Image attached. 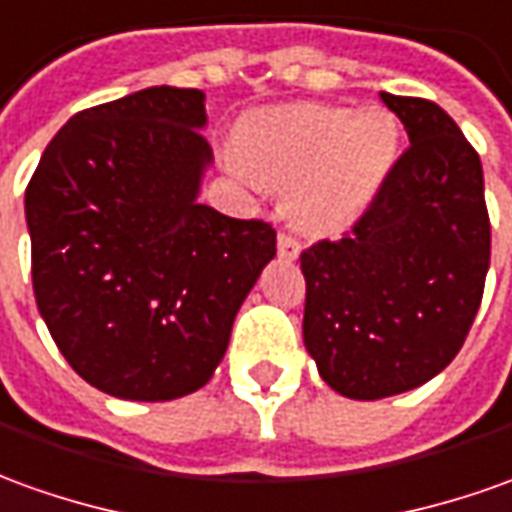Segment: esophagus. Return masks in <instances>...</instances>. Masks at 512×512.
I'll return each mask as SVG.
<instances>
[{
    "instance_id": "34e87169",
    "label": "esophagus",
    "mask_w": 512,
    "mask_h": 512,
    "mask_svg": "<svg viewBox=\"0 0 512 512\" xmlns=\"http://www.w3.org/2000/svg\"><path fill=\"white\" fill-rule=\"evenodd\" d=\"M301 256V245L292 239V236L281 234L278 236V259H287V262H295Z\"/></svg>"
}]
</instances>
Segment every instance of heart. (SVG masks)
I'll return each instance as SVG.
<instances>
[{
  "label": "heart",
  "mask_w": 512,
  "mask_h": 512,
  "mask_svg": "<svg viewBox=\"0 0 512 512\" xmlns=\"http://www.w3.org/2000/svg\"><path fill=\"white\" fill-rule=\"evenodd\" d=\"M239 172L290 192L295 222L331 234L359 220L398 158V122L379 105H284L253 114L239 130Z\"/></svg>",
  "instance_id": "heart-1"
}]
</instances>
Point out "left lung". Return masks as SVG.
Returning a JSON list of instances; mask_svg holds the SVG:
<instances>
[{
  "label": "left lung",
  "mask_w": 512,
  "mask_h": 512,
  "mask_svg": "<svg viewBox=\"0 0 512 512\" xmlns=\"http://www.w3.org/2000/svg\"><path fill=\"white\" fill-rule=\"evenodd\" d=\"M410 150L354 234L303 250V345L331 390L398 396L457 357L491 264L485 178L440 105L382 91Z\"/></svg>",
  "instance_id": "8db88e82"
}]
</instances>
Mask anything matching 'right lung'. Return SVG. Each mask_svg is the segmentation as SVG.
Instances as JSON below:
<instances>
[{"label":"right lung","instance_id":"add662e5","mask_svg":"<svg viewBox=\"0 0 512 512\" xmlns=\"http://www.w3.org/2000/svg\"><path fill=\"white\" fill-rule=\"evenodd\" d=\"M206 94L153 86L74 114L24 195L38 312L66 362L125 401L214 376L276 231L203 206Z\"/></svg>","mask_w":512,"mask_h":512}]
</instances>
